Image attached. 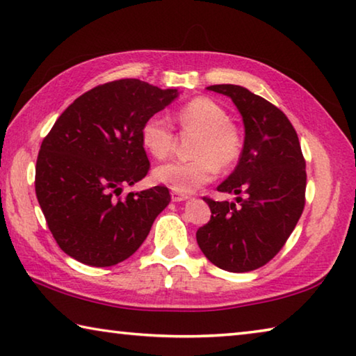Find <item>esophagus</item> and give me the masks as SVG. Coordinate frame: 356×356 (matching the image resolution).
<instances>
[{
    "label": "esophagus",
    "mask_w": 356,
    "mask_h": 356,
    "mask_svg": "<svg viewBox=\"0 0 356 356\" xmlns=\"http://www.w3.org/2000/svg\"><path fill=\"white\" fill-rule=\"evenodd\" d=\"M171 200H172L174 202L186 201V200H188V195H184V193H179V191H172V193H171Z\"/></svg>",
    "instance_id": "esophagus-1"
}]
</instances>
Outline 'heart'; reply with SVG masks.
Masks as SVG:
<instances>
[{
  "mask_svg": "<svg viewBox=\"0 0 356 356\" xmlns=\"http://www.w3.org/2000/svg\"><path fill=\"white\" fill-rule=\"evenodd\" d=\"M184 134H195L188 161H170L154 170V179L179 193L195 191L212 180L218 166L229 170L243 150L242 131L229 120L227 111L209 97L186 102L176 114ZM141 143L155 159L163 160L172 152L176 135L163 114H152L141 125Z\"/></svg>",
  "mask_w": 356,
  "mask_h": 356,
  "instance_id": "heart-1",
  "label": "heart"
}]
</instances>
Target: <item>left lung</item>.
Masks as SVG:
<instances>
[{
	"label": "left lung",
	"instance_id": "8db88e82",
	"mask_svg": "<svg viewBox=\"0 0 356 356\" xmlns=\"http://www.w3.org/2000/svg\"><path fill=\"white\" fill-rule=\"evenodd\" d=\"M207 89L236 104L245 143L236 170L216 188L238 195V206L204 197L212 216L197 229L196 240L216 267L251 272L278 254L303 213L306 161L297 131L280 108L237 84Z\"/></svg>",
	"mask_w": 356,
	"mask_h": 356
}]
</instances>
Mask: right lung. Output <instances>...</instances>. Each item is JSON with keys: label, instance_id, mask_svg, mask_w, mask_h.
Listing matches in <instances>:
<instances>
[{"label": "right lung", "instance_id": "1", "mask_svg": "<svg viewBox=\"0 0 356 356\" xmlns=\"http://www.w3.org/2000/svg\"><path fill=\"white\" fill-rule=\"evenodd\" d=\"M177 89L136 78L110 81L80 95L48 134L35 163V196L65 254L92 267L129 259L146 240L170 190L156 185L120 196L150 168L141 125L168 106Z\"/></svg>", "mask_w": 356, "mask_h": 356}]
</instances>
